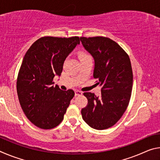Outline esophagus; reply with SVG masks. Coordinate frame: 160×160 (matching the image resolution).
Here are the masks:
<instances>
[{
	"instance_id": "1",
	"label": "esophagus",
	"mask_w": 160,
	"mask_h": 160,
	"mask_svg": "<svg viewBox=\"0 0 160 160\" xmlns=\"http://www.w3.org/2000/svg\"><path fill=\"white\" fill-rule=\"evenodd\" d=\"M82 92L80 91H78V90H76L75 92V96L77 97V96H79V95H82Z\"/></svg>"
}]
</instances>
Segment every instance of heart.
I'll return each mask as SVG.
<instances>
[{
	"instance_id": "b5f03b06",
	"label": "heart",
	"mask_w": 160,
	"mask_h": 160,
	"mask_svg": "<svg viewBox=\"0 0 160 160\" xmlns=\"http://www.w3.org/2000/svg\"><path fill=\"white\" fill-rule=\"evenodd\" d=\"M80 60H82V59H88V58H91V56L89 55L88 53H87L85 52H82L80 53ZM92 59V58H91Z\"/></svg>"
}]
</instances>
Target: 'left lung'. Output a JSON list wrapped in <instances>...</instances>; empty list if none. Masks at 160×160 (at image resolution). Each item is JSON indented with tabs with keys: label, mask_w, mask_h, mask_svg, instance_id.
Segmentation results:
<instances>
[{
	"label": "left lung",
	"mask_w": 160,
	"mask_h": 160,
	"mask_svg": "<svg viewBox=\"0 0 160 160\" xmlns=\"http://www.w3.org/2000/svg\"><path fill=\"white\" fill-rule=\"evenodd\" d=\"M80 39L94 58L93 77L102 88L99 97L84 93L88 103L81 110L82 118L92 128H109L121 118L128 105L132 88L131 61L123 48L109 38Z\"/></svg>",
	"instance_id": "left-lung-1"
}]
</instances>
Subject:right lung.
Returning <instances> with one entry per match:
<instances>
[{"label": "right lung", "instance_id": "obj_1", "mask_svg": "<svg viewBox=\"0 0 160 160\" xmlns=\"http://www.w3.org/2000/svg\"><path fill=\"white\" fill-rule=\"evenodd\" d=\"M80 38L42 37L34 42L24 56L17 81V92L22 109L35 126L51 129L63 121L73 90L53 87V78L60 77L64 61Z\"/></svg>", "mask_w": 160, "mask_h": 160}]
</instances>
